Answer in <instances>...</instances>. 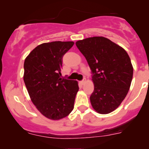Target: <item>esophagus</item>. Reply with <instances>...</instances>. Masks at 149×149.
<instances>
[{"label": "esophagus", "instance_id": "34e87169", "mask_svg": "<svg viewBox=\"0 0 149 149\" xmlns=\"http://www.w3.org/2000/svg\"><path fill=\"white\" fill-rule=\"evenodd\" d=\"M85 83H86V79H85V78H84L83 80H81V81H80V84L81 85H84Z\"/></svg>", "mask_w": 149, "mask_h": 149}]
</instances>
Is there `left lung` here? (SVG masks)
<instances>
[{
	"label": "left lung",
	"instance_id": "8db88e82",
	"mask_svg": "<svg viewBox=\"0 0 149 149\" xmlns=\"http://www.w3.org/2000/svg\"><path fill=\"white\" fill-rule=\"evenodd\" d=\"M76 45L93 74L92 107L101 114L113 111L130 88L133 66L129 55L122 47L102 36L78 40Z\"/></svg>",
	"mask_w": 149,
	"mask_h": 149
}]
</instances>
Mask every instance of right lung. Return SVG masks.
<instances>
[{
	"mask_svg": "<svg viewBox=\"0 0 149 149\" xmlns=\"http://www.w3.org/2000/svg\"><path fill=\"white\" fill-rule=\"evenodd\" d=\"M74 42L54 41L35 47L25 59L24 81L31 100L42 115L58 120L69 116L79 88L76 80L61 79L62 57Z\"/></svg>",
	"mask_w": 149,
	"mask_h": 149,
	"instance_id": "right-lung-1",
	"label": "right lung"
}]
</instances>
